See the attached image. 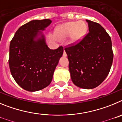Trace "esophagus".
<instances>
[{"label":"esophagus","instance_id":"obj_1","mask_svg":"<svg viewBox=\"0 0 122 122\" xmlns=\"http://www.w3.org/2000/svg\"><path fill=\"white\" fill-rule=\"evenodd\" d=\"M63 56H64V57H66V52L65 51V50L63 51Z\"/></svg>","mask_w":122,"mask_h":122}]
</instances>
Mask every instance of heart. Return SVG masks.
<instances>
[{
  "instance_id": "1",
  "label": "heart",
  "mask_w": 122,
  "mask_h": 122,
  "mask_svg": "<svg viewBox=\"0 0 122 122\" xmlns=\"http://www.w3.org/2000/svg\"><path fill=\"white\" fill-rule=\"evenodd\" d=\"M87 30V25L82 21L68 22L56 29V34L59 38H64L71 35V41L77 42L84 37Z\"/></svg>"
}]
</instances>
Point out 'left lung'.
<instances>
[{
  "instance_id": "obj_1",
  "label": "left lung",
  "mask_w": 122,
  "mask_h": 122,
  "mask_svg": "<svg viewBox=\"0 0 122 122\" xmlns=\"http://www.w3.org/2000/svg\"><path fill=\"white\" fill-rule=\"evenodd\" d=\"M89 32L76 44L65 50L69 60L71 78L77 87L95 88L103 82L110 71L113 61L111 38L101 25L90 20Z\"/></svg>"
}]
</instances>
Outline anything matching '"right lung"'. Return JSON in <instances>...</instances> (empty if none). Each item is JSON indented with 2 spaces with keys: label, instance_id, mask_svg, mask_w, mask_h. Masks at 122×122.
I'll list each match as a JSON object with an SVG mask.
<instances>
[{
  "label": "right lung",
  "instance_id": "1",
  "mask_svg": "<svg viewBox=\"0 0 122 122\" xmlns=\"http://www.w3.org/2000/svg\"><path fill=\"white\" fill-rule=\"evenodd\" d=\"M51 23L50 19L32 20L19 28L10 45L9 66L16 83L24 90L35 92L50 84L63 48L51 49L44 35L36 41Z\"/></svg>",
  "mask_w": 122,
  "mask_h": 122
}]
</instances>
